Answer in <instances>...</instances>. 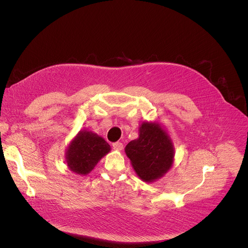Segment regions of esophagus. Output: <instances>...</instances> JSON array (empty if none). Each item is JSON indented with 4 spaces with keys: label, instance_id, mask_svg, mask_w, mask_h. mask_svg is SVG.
Segmentation results:
<instances>
[{
    "label": "esophagus",
    "instance_id": "1",
    "mask_svg": "<svg viewBox=\"0 0 248 248\" xmlns=\"http://www.w3.org/2000/svg\"><path fill=\"white\" fill-rule=\"evenodd\" d=\"M123 147H124L123 144H122V142H120V141H116V142H113V144H112V148L114 150H116V151H122Z\"/></svg>",
    "mask_w": 248,
    "mask_h": 248
}]
</instances>
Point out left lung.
<instances>
[{
  "label": "left lung",
  "instance_id": "1",
  "mask_svg": "<svg viewBox=\"0 0 248 248\" xmlns=\"http://www.w3.org/2000/svg\"><path fill=\"white\" fill-rule=\"evenodd\" d=\"M124 152L134 170L145 182H154L170 170L174 161L172 140L157 123H142L139 138L129 141Z\"/></svg>",
  "mask_w": 248,
  "mask_h": 248
}]
</instances>
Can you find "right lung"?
<instances>
[{"instance_id":"add662e5","label":"right lung","mask_w":248,"mask_h":248,"mask_svg":"<svg viewBox=\"0 0 248 248\" xmlns=\"http://www.w3.org/2000/svg\"><path fill=\"white\" fill-rule=\"evenodd\" d=\"M110 151V146L97 134L82 131L71 140L66 152V164L77 175H87L99 160Z\"/></svg>"}]
</instances>
